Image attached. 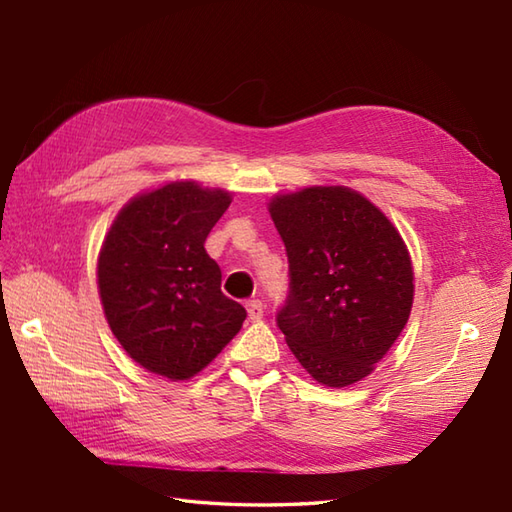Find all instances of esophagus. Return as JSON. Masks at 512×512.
Masks as SVG:
<instances>
[{"label": "esophagus", "instance_id": "1", "mask_svg": "<svg viewBox=\"0 0 512 512\" xmlns=\"http://www.w3.org/2000/svg\"><path fill=\"white\" fill-rule=\"evenodd\" d=\"M246 310H248V319H253V321H259V319L264 317V303L259 301V299L248 301L246 303Z\"/></svg>", "mask_w": 512, "mask_h": 512}]
</instances>
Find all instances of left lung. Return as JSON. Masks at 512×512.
Here are the masks:
<instances>
[{"instance_id": "left-lung-1", "label": "left lung", "mask_w": 512, "mask_h": 512, "mask_svg": "<svg viewBox=\"0 0 512 512\" xmlns=\"http://www.w3.org/2000/svg\"><path fill=\"white\" fill-rule=\"evenodd\" d=\"M270 217L288 255L277 325L292 354L328 387L372 374L411 312L413 270L402 237L345 187L277 195Z\"/></svg>"}]
</instances>
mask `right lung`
<instances>
[{
    "label": "right lung",
    "mask_w": 512,
    "mask_h": 512,
    "mask_svg": "<svg viewBox=\"0 0 512 512\" xmlns=\"http://www.w3.org/2000/svg\"><path fill=\"white\" fill-rule=\"evenodd\" d=\"M228 204L226 191L173 182L129 202L105 237L99 292L107 323L123 350L158 376L198 374L246 319L204 250Z\"/></svg>",
    "instance_id": "1"
}]
</instances>
